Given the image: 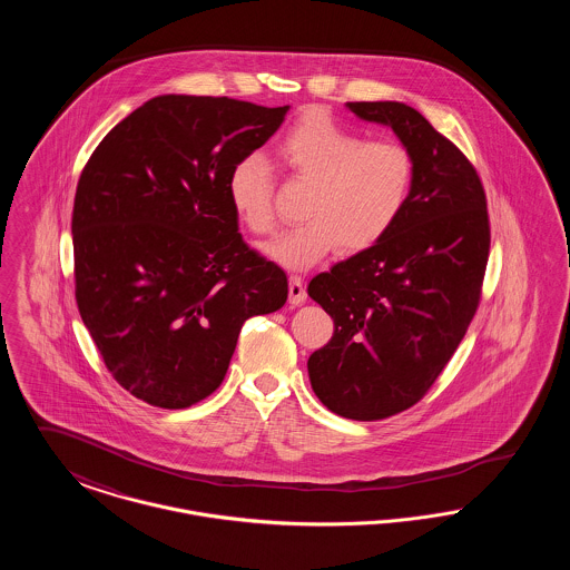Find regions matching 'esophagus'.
Returning a JSON list of instances; mask_svg holds the SVG:
<instances>
[{
    "instance_id": "obj_1",
    "label": "esophagus",
    "mask_w": 570,
    "mask_h": 570,
    "mask_svg": "<svg viewBox=\"0 0 570 570\" xmlns=\"http://www.w3.org/2000/svg\"><path fill=\"white\" fill-rule=\"evenodd\" d=\"M288 298L293 305H303L307 298L303 279L298 275H291V279H288Z\"/></svg>"
}]
</instances>
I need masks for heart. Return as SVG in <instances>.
<instances>
[{
  "label": "heart",
  "mask_w": 570,
  "mask_h": 570,
  "mask_svg": "<svg viewBox=\"0 0 570 570\" xmlns=\"http://www.w3.org/2000/svg\"><path fill=\"white\" fill-rule=\"evenodd\" d=\"M277 158L298 181L309 184L301 217L263 252L277 265L305 272L342 245L367 249L393 228L406 207L414 164L406 147L365 138L326 110H305L277 140ZM226 194L237 219L254 235L275 228L269 163L247 154L233 164Z\"/></svg>",
  "instance_id": "b5f03b06"
}]
</instances>
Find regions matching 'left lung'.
<instances>
[{
  "label": "left lung",
  "instance_id": "1",
  "mask_svg": "<svg viewBox=\"0 0 570 570\" xmlns=\"http://www.w3.org/2000/svg\"><path fill=\"white\" fill-rule=\"evenodd\" d=\"M346 107L393 130L414 177L402 216L379 244L307 284L335 325L307 358V374L331 412L379 421L428 393L468 331L488 267V200L474 166L419 110Z\"/></svg>",
  "mask_w": 570,
  "mask_h": 570
}]
</instances>
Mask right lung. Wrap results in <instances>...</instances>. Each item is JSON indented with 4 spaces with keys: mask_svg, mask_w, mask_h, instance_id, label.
Segmentation results:
<instances>
[{
    "mask_svg": "<svg viewBox=\"0 0 570 570\" xmlns=\"http://www.w3.org/2000/svg\"><path fill=\"white\" fill-rule=\"evenodd\" d=\"M212 96H156L82 170L72 212L82 323L112 379L151 406L188 407L226 376L247 318L277 312L288 279L244 244L226 179L282 126Z\"/></svg>",
    "mask_w": 570,
    "mask_h": 570,
    "instance_id": "obj_1",
    "label": "right lung"
}]
</instances>
